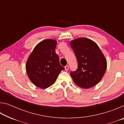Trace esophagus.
Wrapping results in <instances>:
<instances>
[{
  "label": "esophagus",
  "instance_id": "esophagus-1",
  "mask_svg": "<svg viewBox=\"0 0 124 124\" xmlns=\"http://www.w3.org/2000/svg\"><path fill=\"white\" fill-rule=\"evenodd\" d=\"M64 68H65V70H68V69H69V66H66L64 67Z\"/></svg>",
  "mask_w": 124,
  "mask_h": 124
}]
</instances>
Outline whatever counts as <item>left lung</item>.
I'll use <instances>...</instances> for the list:
<instances>
[{"instance_id": "left-lung-1", "label": "left lung", "mask_w": 124, "mask_h": 124, "mask_svg": "<svg viewBox=\"0 0 124 124\" xmlns=\"http://www.w3.org/2000/svg\"><path fill=\"white\" fill-rule=\"evenodd\" d=\"M76 56L78 68L70 74L74 83L83 89H89L100 82L106 72L107 60L95 42L86 38L70 41Z\"/></svg>"}]
</instances>
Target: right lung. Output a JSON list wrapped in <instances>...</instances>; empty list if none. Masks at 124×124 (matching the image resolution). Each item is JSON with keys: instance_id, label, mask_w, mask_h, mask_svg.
<instances>
[{"instance_id": "right-lung-1", "label": "right lung", "mask_w": 124, "mask_h": 124, "mask_svg": "<svg viewBox=\"0 0 124 124\" xmlns=\"http://www.w3.org/2000/svg\"><path fill=\"white\" fill-rule=\"evenodd\" d=\"M57 41L44 40L35 46L28 57L26 70L30 80L41 89H46L54 83L64 68L60 63L56 54Z\"/></svg>"}]
</instances>
